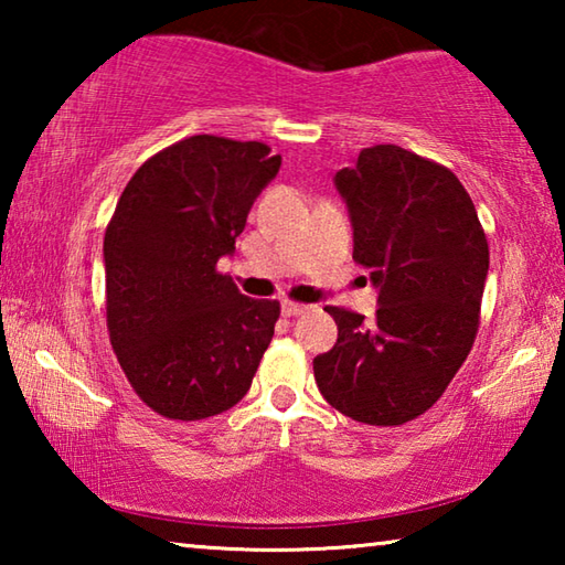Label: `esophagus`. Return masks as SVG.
Masks as SVG:
<instances>
[{
  "instance_id": "esophagus-1",
  "label": "esophagus",
  "mask_w": 565,
  "mask_h": 565,
  "mask_svg": "<svg viewBox=\"0 0 565 565\" xmlns=\"http://www.w3.org/2000/svg\"><path fill=\"white\" fill-rule=\"evenodd\" d=\"M306 309H309V306L296 303V301H284V303H281V313H284V317H299V313H303Z\"/></svg>"
}]
</instances>
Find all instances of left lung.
Returning <instances> with one entry per match:
<instances>
[{
	"label": "left lung",
	"instance_id": "left-lung-1",
	"mask_svg": "<svg viewBox=\"0 0 565 565\" xmlns=\"http://www.w3.org/2000/svg\"><path fill=\"white\" fill-rule=\"evenodd\" d=\"M349 209L353 262L379 291L371 321L339 306L333 349L313 359L343 416L398 426L431 408L478 331L489 242L454 171L396 145L363 149L333 177Z\"/></svg>",
	"mask_w": 565,
	"mask_h": 565
}]
</instances>
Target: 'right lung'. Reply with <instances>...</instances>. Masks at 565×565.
I'll use <instances>...</instances> for the list:
<instances>
[{
	"mask_svg": "<svg viewBox=\"0 0 565 565\" xmlns=\"http://www.w3.org/2000/svg\"><path fill=\"white\" fill-rule=\"evenodd\" d=\"M281 157L262 141L181 139L129 179L104 234L107 327L131 388L167 418L199 420L246 396L279 319L218 274Z\"/></svg>",
	"mask_w": 565,
	"mask_h": 565,
	"instance_id": "add662e5",
	"label": "right lung"
}]
</instances>
